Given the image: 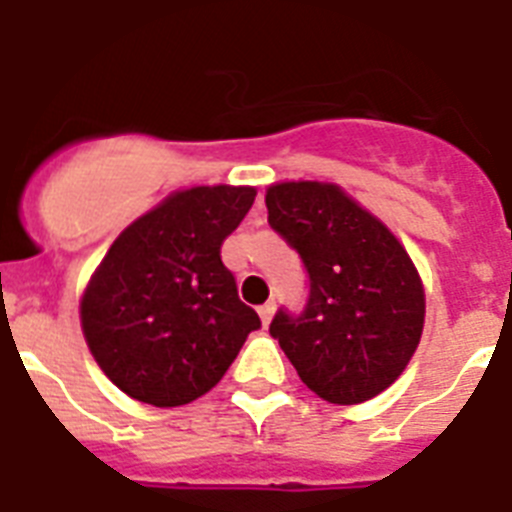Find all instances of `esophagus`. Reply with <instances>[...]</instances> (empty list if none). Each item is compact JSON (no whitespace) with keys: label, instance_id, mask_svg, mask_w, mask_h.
<instances>
[{"label":"esophagus","instance_id":"34e87169","mask_svg":"<svg viewBox=\"0 0 512 512\" xmlns=\"http://www.w3.org/2000/svg\"><path fill=\"white\" fill-rule=\"evenodd\" d=\"M260 321H263V327H268V324H271V319H273V313H276V303H265V305H260Z\"/></svg>","mask_w":512,"mask_h":512}]
</instances>
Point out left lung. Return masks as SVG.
Wrapping results in <instances>:
<instances>
[{
    "instance_id": "left-lung-1",
    "label": "left lung",
    "mask_w": 512,
    "mask_h": 512,
    "mask_svg": "<svg viewBox=\"0 0 512 512\" xmlns=\"http://www.w3.org/2000/svg\"><path fill=\"white\" fill-rule=\"evenodd\" d=\"M268 223L308 271V303L271 321L300 380L329 404L393 385L420 345L425 289L401 241L340 185L300 180L265 193Z\"/></svg>"
}]
</instances>
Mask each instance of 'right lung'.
Segmentation results:
<instances>
[{"label": "right lung", "mask_w": 512, "mask_h": 512, "mask_svg": "<svg viewBox=\"0 0 512 512\" xmlns=\"http://www.w3.org/2000/svg\"><path fill=\"white\" fill-rule=\"evenodd\" d=\"M249 185H196L127 225L82 297L106 377L151 406H183L223 380L260 316L239 300L220 247L252 207Z\"/></svg>", "instance_id": "1"}]
</instances>
